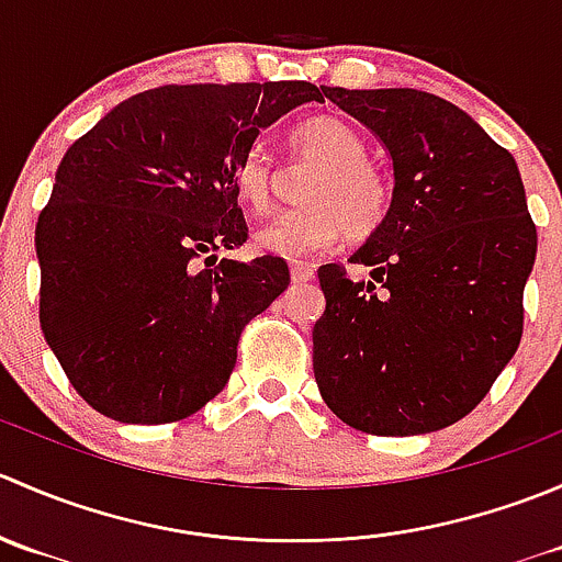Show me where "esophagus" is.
Here are the masks:
<instances>
[{"instance_id": "1", "label": "esophagus", "mask_w": 562, "mask_h": 562, "mask_svg": "<svg viewBox=\"0 0 562 562\" xmlns=\"http://www.w3.org/2000/svg\"><path fill=\"white\" fill-rule=\"evenodd\" d=\"M291 280L293 282L315 280V266H310V263H291Z\"/></svg>"}]
</instances>
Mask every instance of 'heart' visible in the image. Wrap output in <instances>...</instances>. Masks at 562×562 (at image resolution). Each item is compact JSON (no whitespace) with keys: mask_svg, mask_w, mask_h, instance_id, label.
<instances>
[{"mask_svg":"<svg viewBox=\"0 0 562 562\" xmlns=\"http://www.w3.org/2000/svg\"><path fill=\"white\" fill-rule=\"evenodd\" d=\"M296 157L321 162L307 181L310 206L288 209L255 234V245L277 258H307L326 252L348 236L375 234L389 217L391 184L386 173L367 160L364 138L337 116H313L291 135ZM234 192L241 206L263 214L271 206L274 162L263 146H252L236 160Z\"/></svg>","mask_w":562,"mask_h":562,"instance_id":"b5f03b06","label":"heart"}]
</instances>
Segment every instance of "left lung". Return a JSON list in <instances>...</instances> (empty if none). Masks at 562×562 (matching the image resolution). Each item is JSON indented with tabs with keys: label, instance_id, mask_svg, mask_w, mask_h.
<instances>
[{
	"label": "left lung",
	"instance_id": "8db88e82",
	"mask_svg": "<svg viewBox=\"0 0 562 562\" xmlns=\"http://www.w3.org/2000/svg\"><path fill=\"white\" fill-rule=\"evenodd\" d=\"M386 146L389 217L350 263L317 269L326 310L313 328L323 402L383 438L435 432L486 396L522 339L536 263L517 162L462 108L418 89L321 87Z\"/></svg>",
	"mask_w": 562,
	"mask_h": 562
}]
</instances>
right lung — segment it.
Instances as JSON below:
<instances>
[{"label": "right lung", "instance_id": "add662e5", "mask_svg": "<svg viewBox=\"0 0 562 562\" xmlns=\"http://www.w3.org/2000/svg\"><path fill=\"white\" fill-rule=\"evenodd\" d=\"M310 100L307 81L149 89L61 157L35 228L40 326L94 411L171 424L225 389L241 328L291 282L274 255H214L247 241L231 176Z\"/></svg>", "mask_w": 562, "mask_h": 562}]
</instances>
